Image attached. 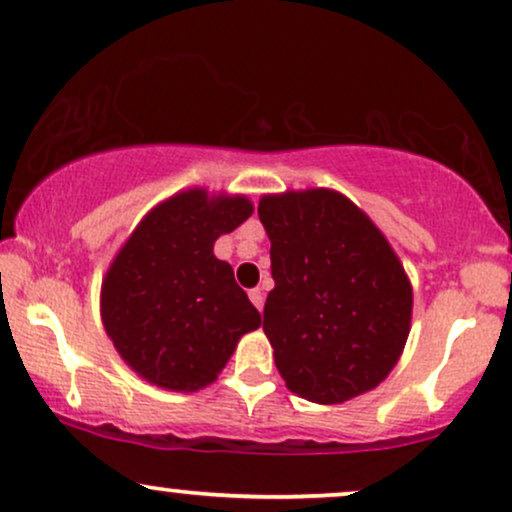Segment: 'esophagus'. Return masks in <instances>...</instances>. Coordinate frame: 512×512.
<instances>
[{"instance_id": "34e87169", "label": "esophagus", "mask_w": 512, "mask_h": 512, "mask_svg": "<svg viewBox=\"0 0 512 512\" xmlns=\"http://www.w3.org/2000/svg\"><path fill=\"white\" fill-rule=\"evenodd\" d=\"M249 299H251V304H254L258 311L263 309V302H266V297H263L261 287H254V290H249Z\"/></svg>"}]
</instances>
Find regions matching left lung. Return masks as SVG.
Returning a JSON list of instances; mask_svg holds the SVG:
<instances>
[{
	"instance_id": "obj_1",
	"label": "left lung",
	"mask_w": 512,
	"mask_h": 512,
	"mask_svg": "<svg viewBox=\"0 0 512 512\" xmlns=\"http://www.w3.org/2000/svg\"><path fill=\"white\" fill-rule=\"evenodd\" d=\"M275 287L263 330L287 388L338 405L376 388L398 362L412 287L378 227L328 189L263 196Z\"/></svg>"
}]
</instances>
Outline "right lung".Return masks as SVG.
<instances>
[{"mask_svg": "<svg viewBox=\"0 0 512 512\" xmlns=\"http://www.w3.org/2000/svg\"><path fill=\"white\" fill-rule=\"evenodd\" d=\"M251 215L244 196L184 191L143 218L102 282V323L138 376L170 390L215 381L261 314L213 256L220 234Z\"/></svg>", "mask_w": 512, "mask_h": 512, "instance_id": "1", "label": "right lung"}]
</instances>
